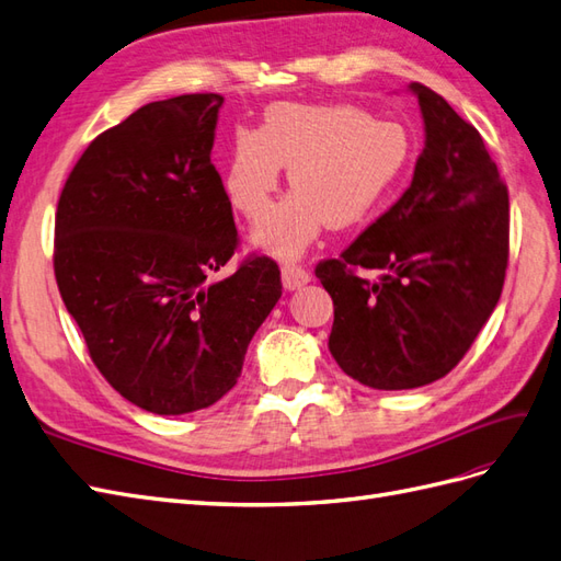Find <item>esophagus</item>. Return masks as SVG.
Instances as JSON below:
<instances>
[{
	"label": "esophagus",
	"instance_id": "esophagus-1",
	"mask_svg": "<svg viewBox=\"0 0 561 561\" xmlns=\"http://www.w3.org/2000/svg\"><path fill=\"white\" fill-rule=\"evenodd\" d=\"M310 282V272L304 265H296V263H284L282 265V284L284 289H300V286H306Z\"/></svg>",
	"mask_w": 561,
	"mask_h": 561
}]
</instances>
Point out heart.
I'll return each instance as SVG.
<instances>
[{
	"label": "heart",
	"instance_id": "obj_1",
	"mask_svg": "<svg viewBox=\"0 0 561 561\" xmlns=\"http://www.w3.org/2000/svg\"><path fill=\"white\" fill-rule=\"evenodd\" d=\"M412 153L408 130L346 104H272L257 130H239L222 172L227 201L249 222L275 204L282 165L296 192L255 229V247L300 255L329 222H365L403 175Z\"/></svg>",
	"mask_w": 561,
	"mask_h": 561
}]
</instances>
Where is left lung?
I'll list each match as a JSON object with an SVG mask.
<instances>
[{
  "label": "left lung",
  "instance_id": "obj_1",
  "mask_svg": "<svg viewBox=\"0 0 561 561\" xmlns=\"http://www.w3.org/2000/svg\"><path fill=\"white\" fill-rule=\"evenodd\" d=\"M410 90L426 130L410 186L314 267L334 300L329 351L379 391L417 389L462 360L497 306L510 257L507 184L479 130L426 84Z\"/></svg>",
  "mask_w": 561,
  "mask_h": 561
}]
</instances>
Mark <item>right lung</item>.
<instances>
[{
	"mask_svg": "<svg viewBox=\"0 0 561 561\" xmlns=\"http://www.w3.org/2000/svg\"><path fill=\"white\" fill-rule=\"evenodd\" d=\"M220 94H180L102 133L64 184L54 275L96 369L125 400L184 414L220 400L282 296L279 267L239 247L210 163Z\"/></svg>",
	"mask_w": 561,
	"mask_h": 561,
	"instance_id": "obj_1",
	"label": "right lung"
}]
</instances>
